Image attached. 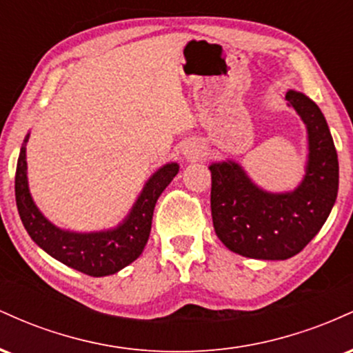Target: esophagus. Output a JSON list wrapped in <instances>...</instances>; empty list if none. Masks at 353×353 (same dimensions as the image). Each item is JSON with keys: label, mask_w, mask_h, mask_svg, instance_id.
I'll list each match as a JSON object with an SVG mask.
<instances>
[{"label": "esophagus", "mask_w": 353, "mask_h": 353, "mask_svg": "<svg viewBox=\"0 0 353 353\" xmlns=\"http://www.w3.org/2000/svg\"><path fill=\"white\" fill-rule=\"evenodd\" d=\"M201 154H202L201 148H197V145H194V144H190V145H188V148L184 149V156L188 157V159H197V157H199Z\"/></svg>", "instance_id": "esophagus-1"}]
</instances>
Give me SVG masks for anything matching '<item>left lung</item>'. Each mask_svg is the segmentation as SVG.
Returning <instances> with one entry per match:
<instances>
[{
  "label": "left lung",
  "instance_id": "8db88e82",
  "mask_svg": "<svg viewBox=\"0 0 353 353\" xmlns=\"http://www.w3.org/2000/svg\"><path fill=\"white\" fill-rule=\"evenodd\" d=\"M285 99L307 129V161L292 190L270 192L234 159L209 165L210 210L217 237L250 259L285 261L299 254L325 224L339 192V159L329 124L317 104L289 89Z\"/></svg>",
  "mask_w": 353,
  "mask_h": 353
}]
</instances>
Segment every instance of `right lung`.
<instances>
[{
    "label": "right lung",
    "mask_w": 353,
    "mask_h": 353,
    "mask_svg": "<svg viewBox=\"0 0 353 353\" xmlns=\"http://www.w3.org/2000/svg\"><path fill=\"white\" fill-rule=\"evenodd\" d=\"M28 139L30 132L24 137L19 151L14 194L19 217L34 244L41 247L44 252L50 254L56 261L63 262L64 265L92 277L116 274L134 262L148 244L156 202L179 172V164L168 163L161 165L145 181L128 216L116 228L94 230V232H76L52 224L34 204L28 184Z\"/></svg>",
    "instance_id": "add662e5"
}]
</instances>
